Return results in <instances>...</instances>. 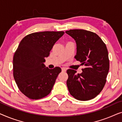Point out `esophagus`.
Wrapping results in <instances>:
<instances>
[{"mask_svg":"<svg viewBox=\"0 0 122 122\" xmlns=\"http://www.w3.org/2000/svg\"><path fill=\"white\" fill-rule=\"evenodd\" d=\"M61 71H62L63 72H65V71H66V68H61Z\"/></svg>","mask_w":122,"mask_h":122,"instance_id":"1","label":"esophagus"}]
</instances>
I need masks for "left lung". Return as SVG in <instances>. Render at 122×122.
<instances>
[{
  "instance_id": "8db88e82",
  "label": "left lung",
  "mask_w": 122,
  "mask_h": 122,
  "mask_svg": "<svg viewBox=\"0 0 122 122\" xmlns=\"http://www.w3.org/2000/svg\"><path fill=\"white\" fill-rule=\"evenodd\" d=\"M66 33L76 42L75 58L85 66L81 74H76L74 70H67L68 89L70 94L79 101L93 99L104 88L109 71L106 45L97 34L86 30L73 29Z\"/></svg>"
}]
</instances>
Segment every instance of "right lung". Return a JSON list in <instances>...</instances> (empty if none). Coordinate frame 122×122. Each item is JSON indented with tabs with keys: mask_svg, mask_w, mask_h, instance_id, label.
I'll return each instance as SVG.
<instances>
[{
	"mask_svg": "<svg viewBox=\"0 0 122 122\" xmlns=\"http://www.w3.org/2000/svg\"><path fill=\"white\" fill-rule=\"evenodd\" d=\"M64 34L63 31L33 33L19 43L13 56V76L21 92L30 99H41L51 93L61 69L46 67L45 58Z\"/></svg>",
	"mask_w": 122,
	"mask_h": 122,
	"instance_id": "right-lung-1",
	"label": "right lung"
}]
</instances>
